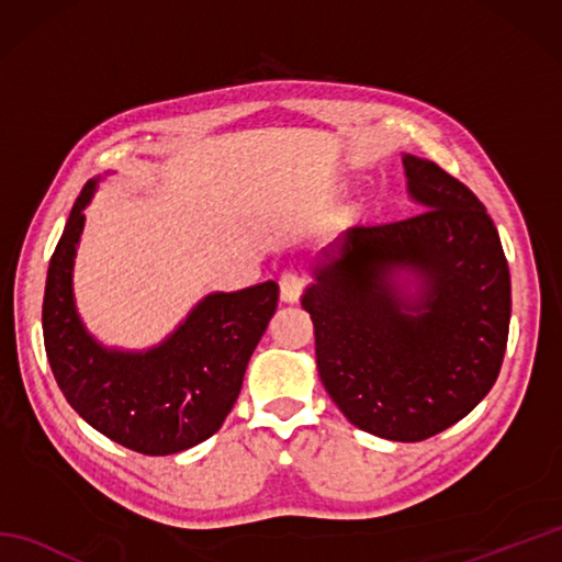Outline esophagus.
<instances>
[{"label": "esophagus", "mask_w": 562, "mask_h": 562, "mask_svg": "<svg viewBox=\"0 0 562 562\" xmlns=\"http://www.w3.org/2000/svg\"><path fill=\"white\" fill-rule=\"evenodd\" d=\"M306 288V278L300 272H284L280 278V300L282 302H300V296Z\"/></svg>", "instance_id": "34e87169"}]
</instances>
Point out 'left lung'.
Returning <instances> with one entry per match:
<instances>
[{
	"label": "left lung",
	"instance_id": "left-lung-1",
	"mask_svg": "<svg viewBox=\"0 0 562 562\" xmlns=\"http://www.w3.org/2000/svg\"><path fill=\"white\" fill-rule=\"evenodd\" d=\"M403 166L425 210L345 229L321 250L302 306L314 321L318 376L342 415L369 435L423 441L493 389L512 288L483 202L435 161L405 154Z\"/></svg>",
	"mask_w": 562,
	"mask_h": 562
}]
</instances>
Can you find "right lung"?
<instances>
[{"instance_id":"right-lung-1","label":"right lung","mask_w":562,"mask_h":562,"mask_svg":"<svg viewBox=\"0 0 562 562\" xmlns=\"http://www.w3.org/2000/svg\"><path fill=\"white\" fill-rule=\"evenodd\" d=\"M89 181L50 258L43 340L59 391L101 435L147 457H166L212 437L229 415L250 355L278 308L272 280L207 294L169 338L147 352L103 348L89 336L71 294Z\"/></svg>"}]
</instances>
